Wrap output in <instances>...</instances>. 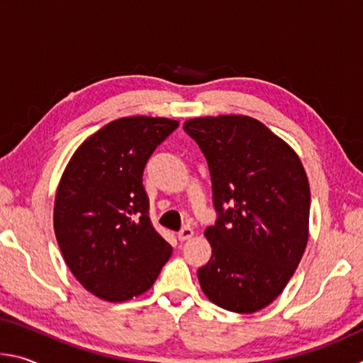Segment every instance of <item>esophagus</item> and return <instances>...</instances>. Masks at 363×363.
I'll list each match as a JSON object with an SVG mask.
<instances>
[{
    "label": "esophagus",
    "mask_w": 363,
    "mask_h": 363,
    "mask_svg": "<svg viewBox=\"0 0 363 363\" xmlns=\"http://www.w3.org/2000/svg\"><path fill=\"white\" fill-rule=\"evenodd\" d=\"M177 237H179L181 242H186V240H189V238L194 237V229L189 225H184L179 230V233H177Z\"/></svg>",
    "instance_id": "obj_1"
}]
</instances>
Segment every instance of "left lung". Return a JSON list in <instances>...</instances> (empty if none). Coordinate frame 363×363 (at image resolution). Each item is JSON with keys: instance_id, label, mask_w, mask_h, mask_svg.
Here are the masks:
<instances>
[{"instance_id": "8db88e82", "label": "left lung", "mask_w": 363, "mask_h": 363, "mask_svg": "<svg viewBox=\"0 0 363 363\" xmlns=\"http://www.w3.org/2000/svg\"><path fill=\"white\" fill-rule=\"evenodd\" d=\"M213 184V256L199 269L208 299L253 314L284 291L309 235L311 190L303 163L285 140L251 116H203L184 123Z\"/></svg>"}]
</instances>
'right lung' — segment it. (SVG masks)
I'll return each mask as SVG.
<instances>
[{
    "instance_id": "add662e5",
    "label": "right lung",
    "mask_w": 363,
    "mask_h": 363,
    "mask_svg": "<svg viewBox=\"0 0 363 363\" xmlns=\"http://www.w3.org/2000/svg\"><path fill=\"white\" fill-rule=\"evenodd\" d=\"M179 121H110L73 153L59 182L54 232L67 266L94 296L121 303L145 293L173 248L153 229L143 174Z\"/></svg>"
}]
</instances>
